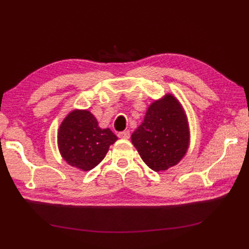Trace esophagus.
I'll return each mask as SVG.
<instances>
[{
    "mask_svg": "<svg viewBox=\"0 0 249 249\" xmlns=\"http://www.w3.org/2000/svg\"><path fill=\"white\" fill-rule=\"evenodd\" d=\"M129 131L128 130H124V131H121V133L118 134V137L121 139H128L129 138Z\"/></svg>",
    "mask_w": 249,
    "mask_h": 249,
    "instance_id": "obj_1",
    "label": "esophagus"
}]
</instances>
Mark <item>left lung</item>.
<instances>
[{
  "mask_svg": "<svg viewBox=\"0 0 249 249\" xmlns=\"http://www.w3.org/2000/svg\"><path fill=\"white\" fill-rule=\"evenodd\" d=\"M189 126L181 103L172 94L153 102L131 142L147 167L165 171L178 165L189 146Z\"/></svg>",
  "mask_w": 249,
  "mask_h": 249,
  "instance_id": "1",
  "label": "left lung"
}]
</instances>
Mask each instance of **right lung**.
I'll return each instance as SVG.
<instances>
[{"label": "right lung", "mask_w": 249, "mask_h": 249, "mask_svg": "<svg viewBox=\"0 0 249 249\" xmlns=\"http://www.w3.org/2000/svg\"><path fill=\"white\" fill-rule=\"evenodd\" d=\"M118 140L109 128H100L89 110L75 109L66 115L57 133L61 156L68 165L89 171L102 161Z\"/></svg>", "instance_id": "add662e5"}]
</instances>
